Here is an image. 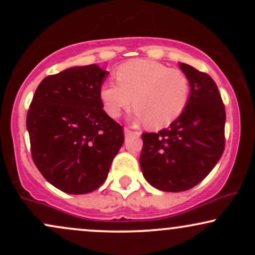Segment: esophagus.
<instances>
[{"instance_id": "1", "label": "esophagus", "mask_w": 255, "mask_h": 255, "mask_svg": "<svg viewBox=\"0 0 255 255\" xmlns=\"http://www.w3.org/2000/svg\"><path fill=\"white\" fill-rule=\"evenodd\" d=\"M131 133H133V130L129 129V128H128V127H126V128H125V134H126V136L130 135Z\"/></svg>"}]
</instances>
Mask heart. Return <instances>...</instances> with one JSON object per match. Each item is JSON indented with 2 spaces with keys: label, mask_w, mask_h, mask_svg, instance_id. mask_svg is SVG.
I'll return each instance as SVG.
<instances>
[{
  "label": "heart",
  "mask_w": 255,
  "mask_h": 255,
  "mask_svg": "<svg viewBox=\"0 0 255 255\" xmlns=\"http://www.w3.org/2000/svg\"><path fill=\"white\" fill-rule=\"evenodd\" d=\"M118 83L102 85L99 97L111 118H119L131 104L135 118L152 128H162L175 121L186 109L191 81L181 69L150 60H133L116 71Z\"/></svg>",
  "instance_id": "b5f03b06"
}]
</instances>
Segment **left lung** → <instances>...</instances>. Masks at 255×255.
<instances>
[{
    "label": "left lung",
    "mask_w": 255,
    "mask_h": 255,
    "mask_svg": "<svg viewBox=\"0 0 255 255\" xmlns=\"http://www.w3.org/2000/svg\"><path fill=\"white\" fill-rule=\"evenodd\" d=\"M191 81L186 109L168 128L142 133L140 166L154 188L188 191L217 164L225 147V108L217 85L206 73L180 63Z\"/></svg>",
    "instance_id": "obj_1"
}]
</instances>
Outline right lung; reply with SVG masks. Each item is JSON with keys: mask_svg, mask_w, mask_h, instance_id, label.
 Listing matches in <instances>:
<instances>
[{"mask_svg": "<svg viewBox=\"0 0 255 255\" xmlns=\"http://www.w3.org/2000/svg\"><path fill=\"white\" fill-rule=\"evenodd\" d=\"M107 75L96 64L49 75L27 111L32 159L48 182L68 194L99 188L125 141L124 128L99 97Z\"/></svg>", "mask_w": 255, "mask_h": 255, "instance_id": "right-lung-1", "label": "right lung"}]
</instances>
